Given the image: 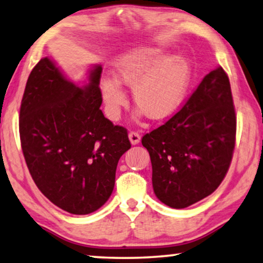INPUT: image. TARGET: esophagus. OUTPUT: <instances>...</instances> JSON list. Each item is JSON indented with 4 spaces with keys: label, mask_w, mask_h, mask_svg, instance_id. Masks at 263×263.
<instances>
[{
    "label": "esophagus",
    "mask_w": 263,
    "mask_h": 263,
    "mask_svg": "<svg viewBox=\"0 0 263 263\" xmlns=\"http://www.w3.org/2000/svg\"><path fill=\"white\" fill-rule=\"evenodd\" d=\"M128 136H129V140H130L132 145H138V143L140 142V140H141V135H140L138 132H134V130L129 132Z\"/></svg>",
    "instance_id": "1"
}]
</instances>
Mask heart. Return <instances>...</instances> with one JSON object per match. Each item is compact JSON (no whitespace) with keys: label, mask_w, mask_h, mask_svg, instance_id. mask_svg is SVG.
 Returning <instances> with one entry per match:
<instances>
[{"label":"heart","mask_w":263,"mask_h":263,"mask_svg":"<svg viewBox=\"0 0 263 263\" xmlns=\"http://www.w3.org/2000/svg\"><path fill=\"white\" fill-rule=\"evenodd\" d=\"M115 78L100 81L103 99L110 116L116 118L127 105V93L121 84L130 87L139 114L152 120L170 117L184 102L192 82V64L184 56H171L157 48L132 50L115 64Z\"/></svg>","instance_id":"obj_1"}]
</instances>
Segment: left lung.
<instances>
[{
  "instance_id": "left-lung-1",
  "label": "left lung",
  "mask_w": 263,
  "mask_h": 263,
  "mask_svg": "<svg viewBox=\"0 0 263 263\" xmlns=\"http://www.w3.org/2000/svg\"><path fill=\"white\" fill-rule=\"evenodd\" d=\"M152 163L156 196L185 208L211 195L228 174L236 142V112L221 67L207 74L170 120L141 140Z\"/></svg>"
}]
</instances>
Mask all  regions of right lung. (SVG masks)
Returning <instances> with one entry per match:
<instances>
[{"label": "right lung", "instance_id": "1", "mask_svg": "<svg viewBox=\"0 0 263 263\" xmlns=\"http://www.w3.org/2000/svg\"><path fill=\"white\" fill-rule=\"evenodd\" d=\"M102 67L79 87L49 57L35 64L21 100V148L35 185L61 210L89 214L109 200L122 154L130 148L127 129L100 110Z\"/></svg>", "mask_w": 263, "mask_h": 263}]
</instances>
